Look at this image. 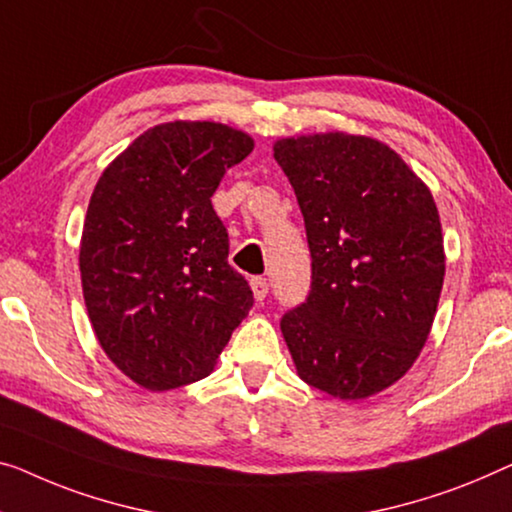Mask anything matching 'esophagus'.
<instances>
[{"instance_id": "34e87169", "label": "esophagus", "mask_w": 512, "mask_h": 512, "mask_svg": "<svg viewBox=\"0 0 512 512\" xmlns=\"http://www.w3.org/2000/svg\"><path fill=\"white\" fill-rule=\"evenodd\" d=\"M250 287H253V294L257 301H264L266 294H269V282H266V278H262V276L250 280Z\"/></svg>"}]
</instances>
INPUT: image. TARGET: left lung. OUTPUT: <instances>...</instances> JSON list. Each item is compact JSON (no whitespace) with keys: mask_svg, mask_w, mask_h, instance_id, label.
I'll return each mask as SVG.
<instances>
[{"mask_svg":"<svg viewBox=\"0 0 512 512\" xmlns=\"http://www.w3.org/2000/svg\"><path fill=\"white\" fill-rule=\"evenodd\" d=\"M273 156L312 257L308 299L280 319L296 372L333 398H370L414 365L430 335L446 273L437 204L372 137H285Z\"/></svg>","mask_w":512,"mask_h":512,"instance_id":"obj_1","label":"left lung"}]
</instances>
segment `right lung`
Segmentation results:
<instances>
[{"label": "right lung", "instance_id": "right-lung-1", "mask_svg": "<svg viewBox=\"0 0 512 512\" xmlns=\"http://www.w3.org/2000/svg\"><path fill=\"white\" fill-rule=\"evenodd\" d=\"M255 142L216 121L149 128L105 167L80 241L82 294L110 361L149 391L209 377L253 308L211 195Z\"/></svg>", "mask_w": 512, "mask_h": 512}]
</instances>
